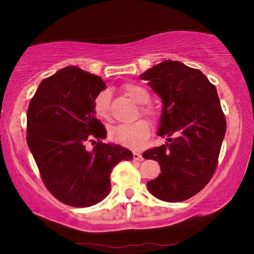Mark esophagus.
<instances>
[{
	"mask_svg": "<svg viewBox=\"0 0 254 254\" xmlns=\"http://www.w3.org/2000/svg\"><path fill=\"white\" fill-rule=\"evenodd\" d=\"M133 159H134V160H137V161H142L144 158H143V156H142L141 154L133 153Z\"/></svg>",
	"mask_w": 254,
	"mask_h": 254,
	"instance_id": "1",
	"label": "esophagus"
}]
</instances>
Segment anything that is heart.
I'll return each instance as SVG.
<instances>
[{
    "mask_svg": "<svg viewBox=\"0 0 254 254\" xmlns=\"http://www.w3.org/2000/svg\"><path fill=\"white\" fill-rule=\"evenodd\" d=\"M123 90L137 104H141V112L150 120L157 122L159 120V111L146 102L149 100V93L141 86L127 83L123 85ZM94 111L100 119H108L110 115V94L107 90L101 91L94 100ZM150 133L149 123L144 119H138L135 122L123 123L110 128V139L118 145L128 149H141L147 142Z\"/></svg>",
    "mask_w": 254,
    "mask_h": 254,
    "instance_id": "b5f03b06",
    "label": "heart"
}]
</instances>
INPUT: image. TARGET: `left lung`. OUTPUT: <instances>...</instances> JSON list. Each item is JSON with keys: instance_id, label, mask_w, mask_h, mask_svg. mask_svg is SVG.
<instances>
[{"instance_id": "obj_1", "label": "left lung", "mask_w": 254, "mask_h": 254, "mask_svg": "<svg viewBox=\"0 0 254 254\" xmlns=\"http://www.w3.org/2000/svg\"><path fill=\"white\" fill-rule=\"evenodd\" d=\"M139 77L163 100L158 135L169 137L143 153L158 161L161 171L147 188L161 201H186L207 185L217 167L226 119L216 87L199 69L179 61H163Z\"/></svg>"}]
</instances>
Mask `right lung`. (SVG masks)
Here are the masks:
<instances>
[{
  "instance_id": "obj_1",
  "label": "right lung",
  "mask_w": 254,
  "mask_h": 254,
  "mask_svg": "<svg viewBox=\"0 0 254 254\" xmlns=\"http://www.w3.org/2000/svg\"><path fill=\"white\" fill-rule=\"evenodd\" d=\"M106 83L77 66L45 78L27 110V144L41 180L53 196L74 207H87L110 192L111 170L133 159L120 145L102 143L106 128L96 118L94 100ZM97 139L94 148L87 141Z\"/></svg>"
}]
</instances>
